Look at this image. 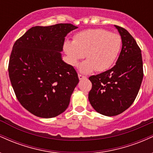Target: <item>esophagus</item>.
Listing matches in <instances>:
<instances>
[{
    "mask_svg": "<svg viewBox=\"0 0 153 153\" xmlns=\"http://www.w3.org/2000/svg\"><path fill=\"white\" fill-rule=\"evenodd\" d=\"M78 78L80 80H82V79L86 78V76H85V75H82L81 74H78Z\"/></svg>",
    "mask_w": 153,
    "mask_h": 153,
    "instance_id": "34e87169",
    "label": "esophagus"
}]
</instances>
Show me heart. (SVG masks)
Wrapping results in <instances>:
<instances>
[{
    "mask_svg": "<svg viewBox=\"0 0 153 153\" xmlns=\"http://www.w3.org/2000/svg\"><path fill=\"white\" fill-rule=\"evenodd\" d=\"M122 44V37L118 34L103 29H88L75 34L73 42H66L64 50L73 66H77L85 54L87 59L79 66L82 73L103 72L117 60Z\"/></svg>",
    "mask_w": 153,
    "mask_h": 153,
    "instance_id": "1",
    "label": "heart"
}]
</instances>
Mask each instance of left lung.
Wrapping results in <instances>:
<instances>
[{"mask_svg":"<svg viewBox=\"0 0 153 153\" xmlns=\"http://www.w3.org/2000/svg\"><path fill=\"white\" fill-rule=\"evenodd\" d=\"M122 40V47L114 66L89 77L92 88L88 100L101 114H120L132 104L143 78L141 50L133 36L121 26L115 25Z\"/></svg>","mask_w":153,"mask_h":153,"instance_id":"1","label":"left lung"}]
</instances>
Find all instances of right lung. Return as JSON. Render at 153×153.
<instances>
[{
    "label": "right lung",
    "mask_w": 153,
    "mask_h": 153,
    "mask_svg": "<svg viewBox=\"0 0 153 153\" xmlns=\"http://www.w3.org/2000/svg\"><path fill=\"white\" fill-rule=\"evenodd\" d=\"M71 24L34 26L16 41L8 74L18 101L30 113L52 118L68 107L79 82L75 68L62 60L65 36Z\"/></svg>",
    "instance_id": "right-lung-1"
}]
</instances>
